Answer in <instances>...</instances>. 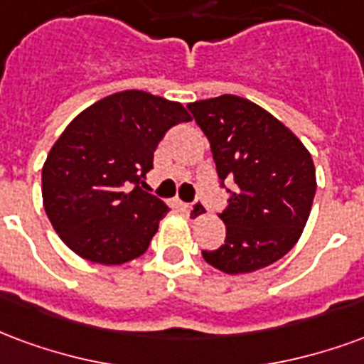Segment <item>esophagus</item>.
Listing matches in <instances>:
<instances>
[{"instance_id":"obj_1","label":"esophagus","mask_w":364,"mask_h":364,"mask_svg":"<svg viewBox=\"0 0 364 364\" xmlns=\"http://www.w3.org/2000/svg\"><path fill=\"white\" fill-rule=\"evenodd\" d=\"M184 209H186V213H188V217H190L192 221H200L201 217H205V215L209 213L208 205H205V203L200 200H196L193 203H186Z\"/></svg>"}]
</instances>
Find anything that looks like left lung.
I'll list each match as a JSON object with an SVG mask.
<instances>
[{"label":"left lung","instance_id":"8db88e82","mask_svg":"<svg viewBox=\"0 0 364 364\" xmlns=\"http://www.w3.org/2000/svg\"><path fill=\"white\" fill-rule=\"evenodd\" d=\"M188 108L208 135L221 186L237 184L219 213L225 244L201 256L229 275L267 267L293 248L309 221L316 193L312 156L289 127L246 98L223 95Z\"/></svg>","mask_w":364,"mask_h":364}]
</instances>
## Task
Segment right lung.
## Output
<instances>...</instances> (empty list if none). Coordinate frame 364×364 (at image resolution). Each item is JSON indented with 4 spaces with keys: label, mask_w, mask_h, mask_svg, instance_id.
Returning a JSON list of instances; mask_svg holds the SVG:
<instances>
[{
    "label": "right lung",
    "mask_w": 364,
    "mask_h": 364,
    "mask_svg": "<svg viewBox=\"0 0 364 364\" xmlns=\"http://www.w3.org/2000/svg\"><path fill=\"white\" fill-rule=\"evenodd\" d=\"M180 102L122 91L73 118L42 168V200L54 230L81 258L120 266L149 248L168 208L145 192L164 134L190 122Z\"/></svg>",
    "instance_id": "add662e5"
}]
</instances>
